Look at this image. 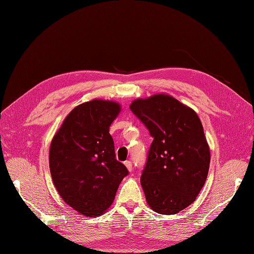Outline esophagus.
<instances>
[{"label": "esophagus", "instance_id": "1", "mask_svg": "<svg viewBox=\"0 0 254 254\" xmlns=\"http://www.w3.org/2000/svg\"><path fill=\"white\" fill-rule=\"evenodd\" d=\"M125 166L127 167V169L129 172H131V171H132V164H131V162H129V161H126V162H125Z\"/></svg>", "mask_w": 254, "mask_h": 254}]
</instances>
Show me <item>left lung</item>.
<instances>
[{
  "label": "left lung",
  "mask_w": 254,
  "mask_h": 254,
  "mask_svg": "<svg viewBox=\"0 0 254 254\" xmlns=\"http://www.w3.org/2000/svg\"><path fill=\"white\" fill-rule=\"evenodd\" d=\"M153 138L141 185L148 206L173 215L189 207L206 182L210 149L197 114L169 95L137 99L129 106Z\"/></svg>",
  "instance_id": "1"
}]
</instances>
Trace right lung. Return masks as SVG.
Wrapping results in <instances>:
<instances>
[{
	"instance_id": "obj_1",
	"label": "right lung",
	"mask_w": 254,
	"mask_h": 254,
	"mask_svg": "<svg viewBox=\"0 0 254 254\" xmlns=\"http://www.w3.org/2000/svg\"><path fill=\"white\" fill-rule=\"evenodd\" d=\"M120 110L118 103L98 99L79 105L64 118L51 141L53 184L64 203L84 216L103 214L128 174L115 158L109 134Z\"/></svg>"
}]
</instances>
